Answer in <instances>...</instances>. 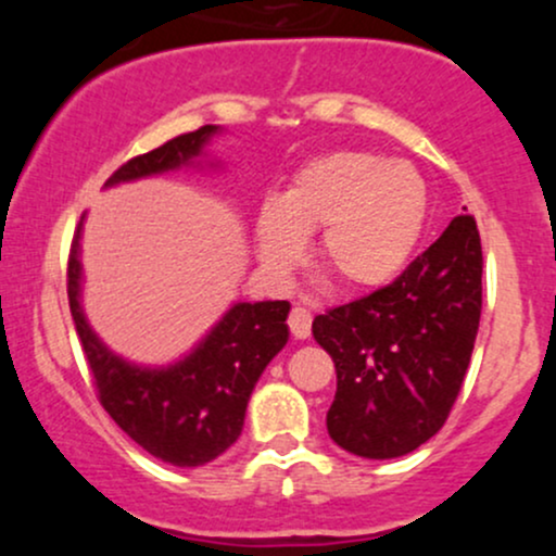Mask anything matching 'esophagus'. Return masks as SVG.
I'll return each instance as SVG.
<instances>
[{"label":"esophagus","instance_id":"1","mask_svg":"<svg viewBox=\"0 0 556 556\" xmlns=\"http://www.w3.org/2000/svg\"><path fill=\"white\" fill-rule=\"evenodd\" d=\"M311 311L303 308V305H295V308L290 311V318H287V327H290L292 337L295 340H305V337L311 334Z\"/></svg>","mask_w":556,"mask_h":556}]
</instances>
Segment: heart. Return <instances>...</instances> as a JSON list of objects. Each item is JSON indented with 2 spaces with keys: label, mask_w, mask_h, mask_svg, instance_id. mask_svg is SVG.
<instances>
[{
  "label": "heart",
  "mask_w": 556,
  "mask_h": 556,
  "mask_svg": "<svg viewBox=\"0 0 556 556\" xmlns=\"http://www.w3.org/2000/svg\"><path fill=\"white\" fill-rule=\"evenodd\" d=\"M426 219V185L413 167L368 151H331L305 162L277 203L256 216V242L271 266H292L317 232L318 266L337 287L368 292L392 282Z\"/></svg>",
  "instance_id": "1"
}]
</instances>
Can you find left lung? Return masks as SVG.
<instances>
[{"label":"left lung","instance_id":"1","mask_svg":"<svg viewBox=\"0 0 556 556\" xmlns=\"http://www.w3.org/2000/svg\"><path fill=\"white\" fill-rule=\"evenodd\" d=\"M481 274V235L460 214L394 282L314 318L337 368L327 429L342 450L389 460L442 429L470 366Z\"/></svg>","mask_w":556,"mask_h":556}]
</instances>
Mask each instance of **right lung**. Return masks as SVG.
Returning a JSON list of instances; mask_svg holds the SVG:
<instances>
[{
    "instance_id": "1",
    "label": "right lung",
    "mask_w": 556,
    "mask_h": 556,
    "mask_svg": "<svg viewBox=\"0 0 556 556\" xmlns=\"http://www.w3.org/2000/svg\"><path fill=\"white\" fill-rule=\"evenodd\" d=\"M214 130V125H203L149 154L132 156L106 185L180 167L201 154V146ZM78 238L80 227L75 229L67 256V298L96 397L114 424L149 455L180 468L212 463L238 442L253 387L285 348L290 303H238L198 344L195 353L164 371H146L112 355L83 318Z\"/></svg>"
}]
</instances>
